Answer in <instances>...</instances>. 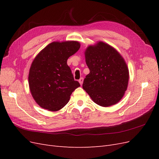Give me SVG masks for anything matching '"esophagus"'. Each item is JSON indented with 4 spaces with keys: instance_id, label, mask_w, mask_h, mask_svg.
<instances>
[{
    "instance_id": "34e87169",
    "label": "esophagus",
    "mask_w": 159,
    "mask_h": 159,
    "mask_svg": "<svg viewBox=\"0 0 159 159\" xmlns=\"http://www.w3.org/2000/svg\"><path fill=\"white\" fill-rule=\"evenodd\" d=\"M83 81H84V78H80V79L79 80V82L80 84V85H82Z\"/></svg>"
}]
</instances>
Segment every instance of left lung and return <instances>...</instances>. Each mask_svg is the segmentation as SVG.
I'll return each mask as SVG.
<instances>
[{"label": "left lung", "instance_id": "obj_1", "mask_svg": "<svg viewBox=\"0 0 159 159\" xmlns=\"http://www.w3.org/2000/svg\"><path fill=\"white\" fill-rule=\"evenodd\" d=\"M85 55L89 74L84 80L83 89L100 106L108 107L119 102L129 81V70L122 56L102 42L89 46Z\"/></svg>", "mask_w": 159, "mask_h": 159}]
</instances>
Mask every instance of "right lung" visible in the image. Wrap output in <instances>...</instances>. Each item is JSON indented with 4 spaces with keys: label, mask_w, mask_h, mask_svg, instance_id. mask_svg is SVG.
<instances>
[{
    "label": "right lung",
    "mask_w": 159,
    "mask_h": 159,
    "mask_svg": "<svg viewBox=\"0 0 159 159\" xmlns=\"http://www.w3.org/2000/svg\"><path fill=\"white\" fill-rule=\"evenodd\" d=\"M75 41L52 42L44 48L31 65L28 83L33 98L42 108L55 111L69 102L72 92L80 86L75 81L68 57L80 49Z\"/></svg>",
    "instance_id": "add662e5"
}]
</instances>
